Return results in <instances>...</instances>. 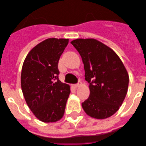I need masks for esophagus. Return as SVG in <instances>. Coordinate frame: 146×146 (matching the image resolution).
<instances>
[{"mask_svg": "<svg viewBox=\"0 0 146 146\" xmlns=\"http://www.w3.org/2000/svg\"><path fill=\"white\" fill-rule=\"evenodd\" d=\"M80 84H81V83H80V81H79V82H78V83H77V84H74V85H73V87L75 88H77L80 86Z\"/></svg>", "mask_w": 146, "mask_h": 146, "instance_id": "obj_1", "label": "esophagus"}]
</instances>
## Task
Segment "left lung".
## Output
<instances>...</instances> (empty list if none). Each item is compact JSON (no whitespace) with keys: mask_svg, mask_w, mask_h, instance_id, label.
Listing matches in <instances>:
<instances>
[{"mask_svg":"<svg viewBox=\"0 0 146 146\" xmlns=\"http://www.w3.org/2000/svg\"><path fill=\"white\" fill-rule=\"evenodd\" d=\"M84 63L85 80L90 95L82 103L88 115L98 119L113 115L126 97L129 76L119 56L111 49L94 38L71 42Z\"/></svg>","mask_w":146,"mask_h":146,"instance_id":"8db88e82","label":"left lung"}]
</instances>
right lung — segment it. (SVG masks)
<instances>
[{"instance_id": "right-lung-1", "label": "right lung", "mask_w": 146, "mask_h": 146, "mask_svg": "<svg viewBox=\"0 0 146 146\" xmlns=\"http://www.w3.org/2000/svg\"><path fill=\"white\" fill-rule=\"evenodd\" d=\"M67 38H48L32 49L24 60L21 88L27 106L44 123L62 118L70 94L69 84L59 80L58 61Z\"/></svg>"}]
</instances>
